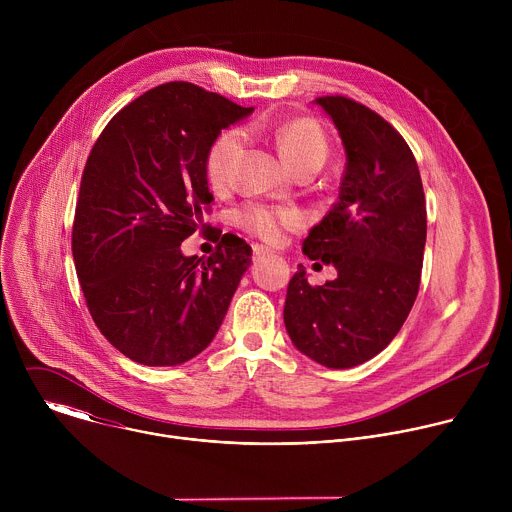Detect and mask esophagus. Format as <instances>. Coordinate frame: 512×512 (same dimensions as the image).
I'll return each instance as SVG.
<instances>
[{
    "instance_id": "obj_1",
    "label": "esophagus",
    "mask_w": 512,
    "mask_h": 512,
    "mask_svg": "<svg viewBox=\"0 0 512 512\" xmlns=\"http://www.w3.org/2000/svg\"><path fill=\"white\" fill-rule=\"evenodd\" d=\"M253 253H255V257L259 259V257H265V255H271L273 251L271 249H267V247H263V245H255L253 247Z\"/></svg>"
}]
</instances>
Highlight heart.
Segmentation results:
<instances>
[{"mask_svg": "<svg viewBox=\"0 0 512 512\" xmlns=\"http://www.w3.org/2000/svg\"><path fill=\"white\" fill-rule=\"evenodd\" d=\"M253 133H267L283 164L294 172L300 168L320 170L328 158V141L322 129L310 119H287L279 123H253ZM245 145V133L241 129H227L218 135L206 154V178L214 190L225 188L237 164V158ZM237 223L265 241H277L285 229L302 225V212L291 206L269 204H245L237 212Z\"/></svg>", "mask_w": 512, "mask_h": 512, "instance_id": "1", "label": "heart"}]
</instances>
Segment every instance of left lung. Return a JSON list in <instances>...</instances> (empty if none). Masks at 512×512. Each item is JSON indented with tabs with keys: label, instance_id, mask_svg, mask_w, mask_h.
I'll return each instance as SVG.
<instances>
[{
	"label": "left lung",
	"instance_id": "left-lung-1",
	"mask_svg": "<svg viewBox=\"0 0 512 512\" xmlns=\"http://www.w3.org/2000/svg\"><path fill=\"white\" fill-rule=\"evenodd\" d=\"M314 103L338 129L346 168L338 200L302 251L338 275L314 287L298 265L283 322L302 354L328 369H352L387 348L413 308L427 235L425 194L409 145L381 115L346 97Z\"/></svg>",
	"mask_w": 512,
	"mask_h": 512
}]
</instances>
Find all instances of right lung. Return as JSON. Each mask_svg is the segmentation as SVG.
Returning a JSON list of instances; mask_svg holds the SVG:
<instances>
[{"mask_svg": "<svg viewBox=\"0 0 512 512\" xmlns=\"http://www.w3.org/2000/svg\"><path fill=\"white\" fill-rule=\"evenodd\" d=\"M253 107L190 83H166L123 107L87 160L72 225V257L89 312L127 358L176 367L221 328L251 247L218 235L208 259L180 249L214 200L206 154Z\"/></svg>", "mask_w": 512, "mask_h": 512, "instance_id": "1", "label": "right lung"}]
</instances>
